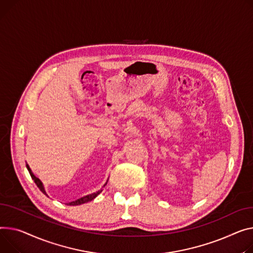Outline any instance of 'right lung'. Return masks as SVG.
<instances>
[{"label": "right lung", "mask_w": 253, "mask_h": 253, "mask_svg": "<svg viewBox=\"0 0 253 253\" xmlns=\"http://www.w3.org/2000/svg\"><path fill=\"white\" fill-rule=\"evenodd\" d=\"M26 168H27V170H28V172H29V174H30V176H31L32 180L36 182L37 186L40 188V190H41L43 194H45V195H46L45 190H44V188H43V185H42V181H41L38 177H36L35 175H33V173L31 172V170H30V168H29V166H28V165H26ZM106 184H107V183H106ZM106 184H105V185H106ZM105 185H104V186H105ZM100 192H102V190H98V191H96V192H94V193H91V194L85 195V196H83V197H81V198H79V199H77V200L71 201V203L67 204V206H79V205H82V204L88 203V201H91L92 199H94V198H95V197H96Z\"/></svg>", "instance_id": "obj_1"}]
</instances>
